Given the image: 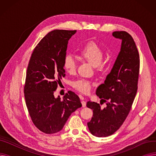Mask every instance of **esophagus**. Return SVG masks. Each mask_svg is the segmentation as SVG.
Segmentation results:
<instances>
[{
    "label": "esophagus",
    "instance_id": "34e87169",
    "mask_svg": "<svg viewBox=\"0 0 156 156\" xmlns=\"http://www.w3.org/2000/svg\"><path fill=\"white\" fill-rule=\"evenodd\" d=\"M80 99H81V100H82V101H81V104H82L83 108H85V107H86V104H87V103H86V102H85V101H83V99H84L83 97V96H81V95H80Z\"/></svg>",
    "mask_w": 156,
    "mask_h": 156
}]
</instances>
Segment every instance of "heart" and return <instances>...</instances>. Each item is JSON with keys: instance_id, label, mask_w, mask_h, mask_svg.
<instances>
[{"instance_id": "obj_1", "label": "heart", "mask_w": 156, "mask_h": 156, "mask_svg": "<svg viewBox=\"0 0 156 156\" xmlns=\"http://www.w3.org/2000/svg\"><path fill=\"white\" fill-rule=\"evenodd\" d=\"M81 58L90 63L97 70L102 69L104 64L102 60L104 51L100 45L94 42L86 44L80 51ZM77 63L75 57L71 54H66L63 59V68L67 73L72 74L76 69ZM92 85V81L86 79H78L73 81L71 86L80 92L87 94L90 90Z\"/></svg>"}]
</instances>
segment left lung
I'll return each instance as SVG.
<instances>
[{"instance_id":"left-lung-1","label":"left lung","mask_w":156,"mask_h":156,"mask_svg":"<svg viewBox=\"0 0 156 156\" xmlns=\"http://www.w3.org/2000/svg\"><path fill=\"white\" fill-rule=\"evenodd\" d=\"M112 35L122 40L121 51L104 83L97 88L96 94L106 107L88 101L87 108L93 117L87 123L90 133L97 137L112 135L127 118L137 92L140 57L135 41L125 31H114Z\"/></svg>"}]
</instances>
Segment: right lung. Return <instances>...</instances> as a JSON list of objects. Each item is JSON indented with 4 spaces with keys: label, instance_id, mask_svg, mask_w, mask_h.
I'll list each match as a JSON object with an SVG mask.
<instances>
[{
    "label": "right lung",
    "instance_id": "add662e5",
    "mask_svg": "<svg viewBox=\"0 0 156 156\" xmlns=\"http://www.w3.org/2000/svg\"><path fill=\"white\" fill-rule=\"evenodd\" d=\"M76 30L49 32L35 47L27 68L24 94L27 107L35 126L46 134L61 131L72 112L82 105L72 91L63 99L54 92L65 76L63 59L68 40Z\"/></svg>",
    "mask_w": 156,
    "mask_h": 156
}]
</instances>
